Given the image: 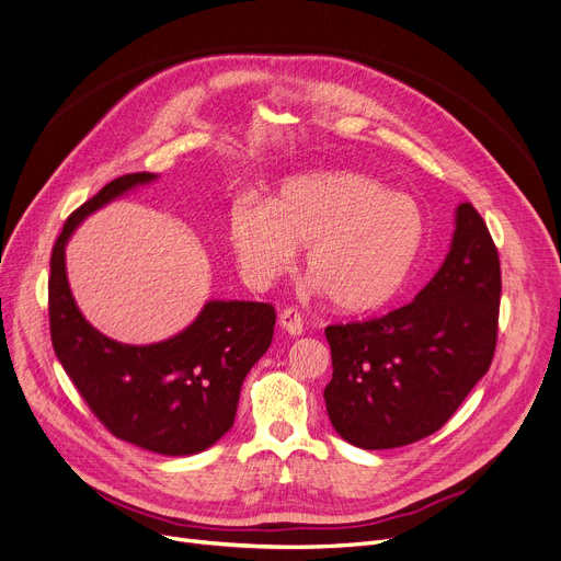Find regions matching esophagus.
Returning <instances> with one entry per match:
<instances>
[{"instance_id": "1", "label": "esophagus", "mask_w": 561, "mask_h": 561, "mask_svg": "<svg viewBox=\"0 0 561 561\" xmlns=\"http://www.w3.org/2000/svg\"><path fill=\"white\" fill-rule=\"evenodd\" d=\"M279 328L286 330L290 336H300L302 334V316L298 309H284L279 313Z\"/></svg>"}]
</instances>
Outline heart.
<instances>
[{"instance_id":"heart-1","label":"heart","mask_w":561,"mask_h":561,"mask_svg":"<svg viewBox=\"0 0 561 561\" xmlns=\"http://www.w3.org/2000/svg\"><path fill=\"white\" fill-rule=\"evenodd\" d=\"M426 215L415 199L357 172L286 179L263 206L238 202L227 240L254 288L286 275L305 248L311 286L346 313L397 300L426 248Z\"/></svg>"}]
</instances>
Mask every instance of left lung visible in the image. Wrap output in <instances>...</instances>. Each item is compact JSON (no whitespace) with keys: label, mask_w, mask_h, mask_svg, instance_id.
<instances>
[{"label":"left lung","mask_w":561,"mask_h":561,"mask_svg":"<svg viewBox=\"0 0 561 561\" xmlns=\"http://www.w3.org/2000/svg\"><path fill=\"white\" fill-rule=\"evenodd\" d=\"M500 294L489 227L460 204L449 254L415 300L382 319L325 328L334 431L362 449H392L445 426L491 367Z\"/></svg>","instance_id":"obj_1"}]
</instances>
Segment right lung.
I'll use <instances>...</instances> for the list:
<instances>
[{"label": "right lung", "instance_id": "add662e5", "mask_svg": "<svg viewBox=\"0 0 561 561\" xmlns=\"http://www.w3.org/2000/svg\"><path fill=\"white\" fill-rule=\"evenodd\" d=\"M158 174H126L72 213L50 259V334L61 367L112 435L162 456L213 447L236 420L240 387L273 341L265 302L208 300L185 330L158 344H121L95 330L70 294L66 245L87 217Z\"/></svg>", "mask_w": 561, "mask_h": 561}]
</instances>
